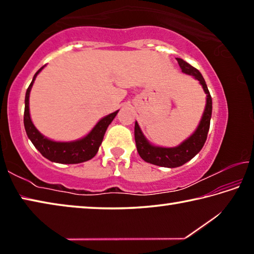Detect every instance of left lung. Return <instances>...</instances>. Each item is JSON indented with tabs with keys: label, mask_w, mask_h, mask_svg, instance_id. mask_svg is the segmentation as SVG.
<instances>
[{
	"label": "left lung",
	"mask_w": 254,
	"mask_h": 254,
	"mask_svg": "<svg viewBox=\"0 0 254 254\" xmlns=\"http://www.w3.org/2000/svg\"><path fill=\"white\" fill-rule=\"evenodd\" d=\"M177 62L185 74L194 76L195 78L199 81L200 85L203 86L205 93L207 94L206 107L203 118H201V121L198 127H197V130L195 131L194 134L190 137H188L186 141H184V142L178 145V147L160 148L150 144L147 139L144 137V135L142 134V132H141L139 124L135 122L134 126L135 144L140 157L142 158L145 162L152 163V165L160 167H167V168H176V167L183 166L184 163L190 160V159L194 158L196 154L200 151V149L203 148L206 139H207L210 117H212V97H210V94L207 88V85L205 83L204 77L201 76L200 72L197 70L196 68L189 65L188 63L184 62L183 59L177 58Z\"/></svg>",
	"instance_id": "1"
}]
</instances>
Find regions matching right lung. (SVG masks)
<instances>
[{"label":"right lung","instance_id":"obj_1","mask_svg":"<svg viewBox=\"0 0 254 254\" xmlns=\"http://www.w3.org/2000/svg\"><path fill=\"white\" fill-rule=\"evenodd\" d=\"M45 66H42L39 70L36 72L33 76V79L31 84L29 85L25 93V106H24V128L27 132L28 137L31 140L34 147H36L39 152L45 158L49 159L50 161L58 162V163H80L84 161H87L92 159L98 151V148L103 141V137L106 132L107 127L110 126L111 122L113 121L115 115L118 112L111 113L107 117L103 118L100 122H98L95 127L88 133L87 135L83 139L72 141V142H55L47 139L41 133L34 127L33 123L30 119L29 113V95L31 87L33 85V81L36 79L37 75L39 74L40 70Z\"/></svg>","mask_w":254,"mask_h":254}]
</instances>
